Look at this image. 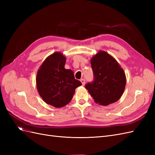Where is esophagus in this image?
Wrapping results in <instances>:
<instances>
[{
  "instance_id": "34e87169",
  "label": "esophagus",
  "mask_w": 155,
  "mask_h": 155,
  "mask_svg": "<svg viewBox=\"0 0 155 155\" xmlns=\"http://www.w3.org/2000/svg\"><path fill=\"white\" fill-rule=\"evenodd\" d=\"M81 83H82V85H84L85 84V80L84 79H81Z\"/></svg>"
}]
</instances>
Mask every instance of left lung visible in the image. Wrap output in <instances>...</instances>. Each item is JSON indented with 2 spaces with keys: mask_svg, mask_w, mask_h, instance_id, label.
Here are the masks:
<instances>
[{
  "mask_svg": "<svg viewBox=\"0 0 155 155\" xmlns=\"http://www.w3.org/2000/svg\"><path fill=\"white\" fill-rule=\"evenodd\" d=\"M94 81L85 88L96 104L107 106L118 101L124 92L126 77L116 60L106 51H100L91 61Z\"/></svg>",
  "mask_w": 155,
  "mask_h": 155,
  "instance_id": "left-lung-1",
  "label": "left lung"
}]
</instances>
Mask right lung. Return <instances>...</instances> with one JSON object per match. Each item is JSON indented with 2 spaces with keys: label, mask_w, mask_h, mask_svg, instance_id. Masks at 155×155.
Instances as JSON below:
<instances>
[{
  "label": "right lung",
  "mask_w": 155,
  "mask_h": 155,
  "mask_svg": "<svg viewBox=\"0 0 155 155\" xmlns=\"http://www.w3.org/2000/svg\"><path fill=\"white\" fill-rule=\"evenodd\" d=\"M66 58L55 52L46 58L37 74V88L46 104L56 108L64 107L72 99L75 89L82 83L75 79L72 70L65 69Z\"/></svg>",
  "instance_id": "add662e5"
}]
</instances>
